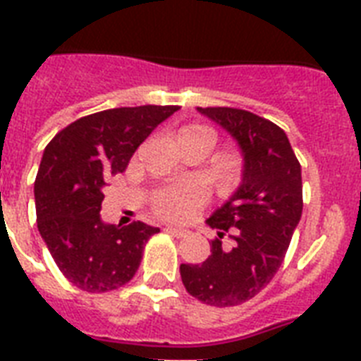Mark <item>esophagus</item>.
I'll return each instance as SVG.
<instances>
[{"label":"esophagus","mask_w":361,"mask_h":361,"mask_svg":"<svg viewBox=\"0 0 361 361\" xmlns=\"http://www.w3.org/2000/svg\"><path fill=\"white\" fill-rule=\"evenodd\" d=\"M166 232H169V234H172V236H176V238H185L187 234H189V231L181 228V226H169V228H166Z\"/></svg>","instance_id":"obj_1"}]
</instances>
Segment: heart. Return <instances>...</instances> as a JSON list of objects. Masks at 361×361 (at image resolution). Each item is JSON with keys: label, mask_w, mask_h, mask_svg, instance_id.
I'll return each instance as SVG.
<instances>
[{"label": "heart", "mask_w": 361, "mask_h": 361, "mask_svg": "<svg viewBox=\"0 0 361 361\" xmlns=\"http://www.w3.org/2000/svg\"><path fill=\"white\" fill-rule=\"evenodd\" d=\"M181 130H198V133H209V135H214L206 127H185V129ZM200 202H202V191H200V187L187 183V185L170 187V189L159 191L153 197V209H155V214L164 217V219L181 221L187 219L198 208Z\"/></svg>", "instance_id": "heart-1"}]
</instances>
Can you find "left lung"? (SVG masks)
<instances>
[{"label":"left lung","instance_id":"obj_1","mask_svg":"<svg viewBox=\"0 0 361 361\" xmlns=\"http://www.w3.org/2000/svg\"><path fill=\"white\" fill-rule=\"evenodd\" d=\"M198 112L236 140L243 157L241 181L206 221L217 228L202 264H181L187 292L215 307L251 300L274 279L302 217V166L285 130L260 116L228 106ZM229 232L231 250L220 238Z\"/></svg>","mask_w":361,"mask_h":361}]
</instances>
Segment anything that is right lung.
<instances>
[{"label": "right lung", "instance_id": "add662e5", "mask_svg": "<svg viewBox=\"0 0 361 361\" xmlns=\"http://www.w3.org/2000/svg\"><path fill=\"white\" fill-rule=\"evenodd\" d=\"M178 106H123L84 116L44 147L35 178L37 228L61 274L86 292H109L133 279L146 241L159 228L101 219L103 189L136 147Z\"/></svg>", "mask_w": 361, "mask_h": 361}]
</instances>
